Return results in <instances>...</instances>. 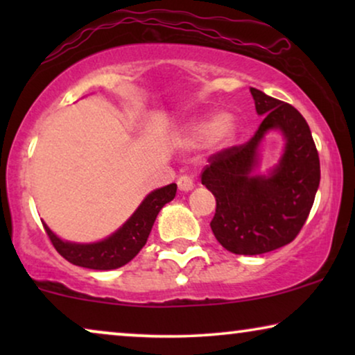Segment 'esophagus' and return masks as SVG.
<instances>
[{
    "label": "esophagus",
    "instance_id": "1",
    "mask_svg": "<svg viewBox=\"0 0 355 355\" xmlns=\"http://www.w3.org/2000/svg\"><path fill=\"white\" fill-rule=\"evenodd\" d=\"M193 186H196V184H193L192 178H189V176H181V178L178 179V187H179V191H182V192H189V191H192Z\"/></svg>",
    "mask_w": 355,
    "mask_h": 355
}]
</instances>
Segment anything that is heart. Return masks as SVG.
Instances as JSON below:
<instances>
[{"mask_svg":"<svg viewBox=\"0 0 355 355\" xmlns=\"http://www.w3.org/2000/svg\"><path fill=\"white\" fill-rule=\"evenodd\" d=\"M236 123L232 116L223 113L218 114L213 121H198L192 124L191 128V139L193 142H203V140L210 139L211 142L218 145H226L230 140L234 137Z\"/></svg>","mask_w":355,"mask_h":355,"instance_id":"1","label":"heart"}]
</instances>
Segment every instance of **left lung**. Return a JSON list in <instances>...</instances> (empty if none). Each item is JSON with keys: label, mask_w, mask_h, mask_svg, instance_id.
Masks as SVG:
<instances>
[{"label": "left lung", "mask_w": 355, "mask_h": 355, "mask_svg": "<svg viewBox=\"0 0 355 355\" xmlns=\"http://www.w3.org/2000/svg\"><path fill=\"white\" fill-rule=\"evenodd\" d=\"M265 116L249 142L208 158L202 184L216 198L210 223L216 241L237 255H260L295 239L312 210L320 184V158L307 121L294 106L250 89ZM279 128L285 153L268 177L254 175L264 134Z\"/></svg>", "instance_id": "8db88e82"}]
</instances>
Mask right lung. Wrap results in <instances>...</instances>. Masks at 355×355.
Masks as SVG:
<instances>
[{
  "instance_id": "1",
  "label": "right lung",
  "mask_w": 355,
  "mask_h": 355,
  "mask_svg": "<svg viewBox=\"0 0 355 355\" xmlns=\"http://www.w3.org/2000/svg\"><path fill=\"white\" fill-rule=\"evenodd\" d=\"M176 184H169V186L148 193L137 210L134 211V215L114 234L100 242H94V244H76V242L61 241L45 223H43V227H45L58 254L64 257L72 265L90 270L119 268V266L129 263L147 244L157 215L168 202L173 200L176 196Z\"/></svg>"
}]
</instances>
